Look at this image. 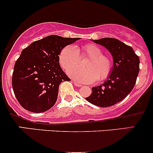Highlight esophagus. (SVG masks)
I'll list each match as a JSON object with an SVG mask.
<instances>
[{
  "mask_svg": "<svg viewBox=\"0 0 153 153\" xmlns=\"http://www.w3.org/2000/svg\"><path fill=\"white\" fill-rule=\"evenodd\" d=\"M72 83H73V84H75V86H78V87H80V86H82V85H81V84H78V82H76V81H72Z\"/></svg>",
  "mask_w": 153,
  "mask_h": 153,
  "instance_id": "1",
  "label": "esophagus"
}]
</instances>
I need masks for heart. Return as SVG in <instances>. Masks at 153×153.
<instances>
[{
  "mask_svg": "<svg viewBox=\"0 0 153 153\" xmlns=\"http://www.w3.org/2000/svg\"><path fill=\"white\" fill-rule=\"evenodd\" d=\"M88 56L83 62L84 68H74L79 58ZM59 63L64 70H68L69 76L82 84H90L96 81H104L112 73L113 61L112 58L103 54L102 49L95 44L83 45L79 49L74 46L68 45L61 49L59 54Z\"/></svg>",
  "mask_w": 153,
  "mask_h": 153,
  "instance_id": "b5f03b06",
  "label": "heart"
}]
</instances>
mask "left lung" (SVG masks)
Returning <instances> with one entry per match:
<instances>
[{
    "mask_svg": "<svg viewBox=\"0 0 153 153\" xmlns=\"http://www.w3.org/2000/svg\"><path fill=\"white\" fill-rule=\"evenodd\" d=\"M94 42L106 47L113 57V69L102 85L92 88L86 100L100 107L113 106L124 99L133 89L139 72V58L132 48L119 40L104 38Z\"/></svg>",
    "mask_w": 153,
    "mask_h": 153,
    "instance_id": "1",
    "label": "left lung"
}]
</instances>
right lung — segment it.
<instances>
[{"label": "right lung", "instance_id": "right-lung-1", "mask_svg": "<svg viewBox=\"0 0 153 153\" xmlns=\"http://www.w3.org/2000/svg\"><path fill=\"white\" fill-rule=\"evenodd\" d=\"M79 39L49 35L23 49L12 78L14 93L23 108L40 113L55 105L60 84L70 81L60 67L58 55Z\"/></svg>", "mask_w": 153, "mask_h": 153}]
</instances>
